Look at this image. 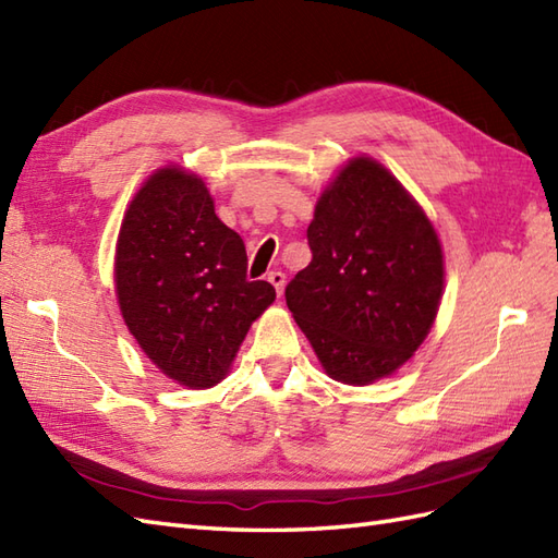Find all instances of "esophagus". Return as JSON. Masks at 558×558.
<instances>
[{"label":"esophagus","mask_w":558,"mask_h":558,"mask_svg":"<svg viewBox=\"0 0 558 558\" xmlns=\"http://www.w3.org/2000/svg\"><path fill=\"white\" fill-rule=\"evenodd\" d=\"M268 282L274 284L276 292H278V296H280V294H282V290H284V282H288V280H284V274H282V270H270V274H268Z\"/></svg>","instance_id":"obj_1"}]
</instances>
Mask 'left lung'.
I'll list each match as a JSON object with an SVG mask.
<instances>
[{
	"label": "left lung",
	"mask_w": 558,
	"mask_h": 558,
	"mask_svg": "<svg viewBox=\"0 0 558 558\" xmlns=\"http://www.w3.org/2000/svg\"><path fill=\"white\" fill-rule=\"evenodd\" d=\"M311 264L284 300L332 380L392 375L430 332L445 288L437 232L383 163L349 161L306 230Z\"/></svg>",
	"instance_id": "8db88e82"
}]
</instances>
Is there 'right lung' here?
I'll use <instances>...</instances> for the list:
<instances>
[{"instance_id":"add662e5","label":"right lung","mask_w":558,"mask_h":558,"mask_svg":"<svg viewBox=\"0 0 558 558\" xmlns=\"http://www.w3.org/2000/svg\"><path fill=\"white\" fill-rule=\"evenodd\" d=\"M116 296L128 330L168 378L204 390L226 378L252 323L274 304L247 280V252L214 211L204 180L159 168L140 187L116 242Z\"/></svg>"}]
</instances>
